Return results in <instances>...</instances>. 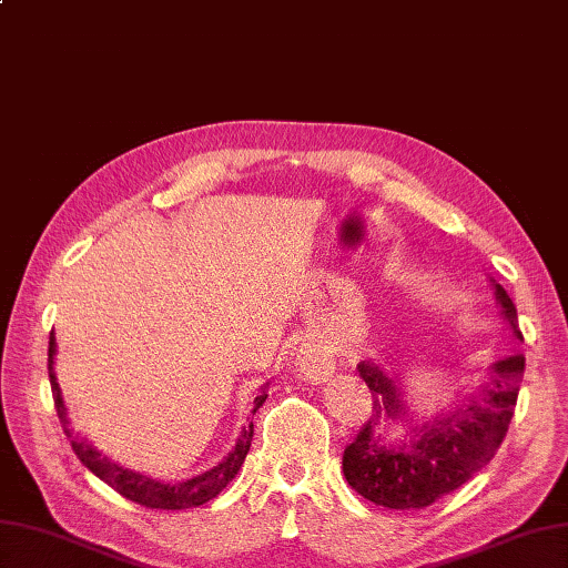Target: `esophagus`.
Listing matches in <instances>:
<instances>
[{"label":"esophagus","mask_w":568,"mask_h":568,"mask_svg":"<svg viewBox=\"0 0 568 568\" xmlns=\"http://www.w3.org/2000/svg\"><path fill=\"white\" fill-rule=\"evenodd\" d=\"M295 365L300 377L312 382V385H316V382H326L328 375L334 373L332 355H328V351L322 344L300 346Z\"/></svg>","instance_id":"esophagus-1"}]
</instances>
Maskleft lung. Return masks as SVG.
I'll return each mask as SVG.
<instances>
[{"label": "left lung", "mask_w": 568, "mask_h": 568, "mask_svg": "<svg viewBox=\"0 0 568 568\" xmlns=\"http://www.w3.org/2000/svg\"><path fill=\"white\" fill-rule=\"evenodd\" d=\"M491 285L513 336L523 341L516 305L496 281ZM523 371V353L506 355L450 412L418 420L404 399L402 379L373 361H361L358 373L373 392V416L346 447V481L375 506L394 510L426 508L459 489L491 463L504 443L516 412ZM392 423H404L407 435L389 439Z\"/></svg>", "instance_id": "obj_1"}]
</instances>
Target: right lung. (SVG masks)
I'll list each match as a JSON object with an SVG mask.
<instances>
[{"label":"right lung","instance_id":"add662e5","mask_svg":"<svg viewBox=\"0 0 568 568\" xmlns=\"http://www.w3.org/2000/svg\"><path fill=\"white\" fill-rule=\"evenodd\" d=\"M55 353H58V344H55V334H50V346H48V375H50V387H52V399H55V408H58V418L68 433V438L72 443L74 455L82 459V465L94 471L101 481H105L115 489L121 496L135 500V504L144 506V508H162V510H183V508H195L207 504L210 498H215L224 486H227L236 471L242 469L244 457L252 447V438H254V420H248L246 426H242L240 438H236L234 447L227 453V457L217 463L213 469H207L203 474H195L191 479L183 481H160L152 479L148 474H140L128 469L118 463H111L101 450H97L87 438H72V433L68 428L70 418H68V406L62 402V389L58 385V375H55ZM271 382L261 387L258 397L254 399V408L252 414L258 412V406H263V402L268 399V389Z\"/></svg>","mask_w":568,"mask_h":568}]
</instances>
